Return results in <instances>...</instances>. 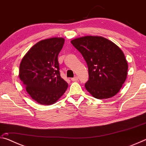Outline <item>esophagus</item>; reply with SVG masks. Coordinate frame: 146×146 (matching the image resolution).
I'll use <instances>...</instances> for the list:
<instances>
[{
    "mask_svg": "<svg viewBox=\"0 0 146 146\" xmlns=\"http://www.w3.org/2000/svg\"><path fill=\"white\" fill-rule=\"evenodd\" d=\"M78 80V76H75V77H73V78H71V80L72 81H77Z\"/></svg>",
    "mask_w": 146,
    "mask_h": 146,
    "instance_id": "esophagus-1",
    "label": "esophagus"
}]
</instances>
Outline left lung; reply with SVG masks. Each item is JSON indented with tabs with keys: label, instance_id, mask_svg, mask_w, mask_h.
Instances as JSON below:
<instances>
[{
	"label": "left lung",
	"instance_id": "8db88e82",
	"mask_svg": "<svg viewBox=\"0 0 146 146\" xmlns=\"http://www.w3.org/2000/svg\"><path fill=\"white\" fill-rule=\"evenodd\" d=\"M88 67L85 88L93 97L106 99L120 90L126 80L128 65L119 47L102 36H85L71 41Z\"/></svg>",
	"mask_w": 146,
	"mask_h": 146
}]
</instances>
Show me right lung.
I'll return each instance as SVG.
<instances>
[{
  "mask_svg": "<svg viewBox=\"0 0 146 146\" xmlns=\"http://www.w3.org/2000/svg\"><path fill=\"white\" fill-rule=\"evenodd\" d=\"M64 40L54 37L39 41L29 49L20 64V79L30 97L42 105L57 102L68 87L61 78L58 62Z\"/></svg>",
  "mask_w": 146,
  "mask_h": 146,
  "instance_id": "obj_1",
  "label": "right lung"
}]
</instances>
